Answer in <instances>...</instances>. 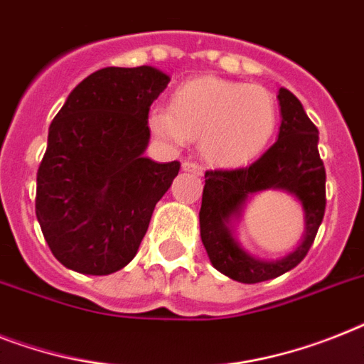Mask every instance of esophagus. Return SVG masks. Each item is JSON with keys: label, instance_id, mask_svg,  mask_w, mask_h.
Returning a JSON list of instances; mask_svg holds the SVG:
<instances>
[{"label": "esophagus", "instance_id": "1", "mask_svg": "<svg viewBox=\"0 0 364 364\" xmlns=\"http://www.w3.org/2000/svg\"><path fill=\"white\" fill-rule=\"evenodd\" d=\"M181 168L185 170V172H192L196 173V176H202L203 173V168L198 164V162H192V161H185L181 164Z\"/></svg>", "mask_w": 364, "mask_h": 364}]
</instances>
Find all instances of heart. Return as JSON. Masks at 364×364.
Returning a JSON list of instances; mask_svg holds the SVG:
<instances>
[{"mask_svg": "<svg viewBox=\"0 0 364 364\" xmlns=\"http://www.w3.org/2000/svg\"><path fill=\"white\" fill-rule=\"evenodd\" d=\"M147 121L168 146L200 140L208 161L235 166L256 159L273 141L279 106L265 87L203 76L179 85L170 108L155 106Z\"/></svg>", "mask_w": 364, "mask_h": 364, "instance_id": "b5f03b06", "label": "heart"}]
</instances>
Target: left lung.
Instances as JSON below:
<instances>
[{
    "mask_svg": "<svg viewBox=\"0 0 364 364\" xmlns=\"http://www.w3.org/2000/svg\"><path fill=\"white\" fill-rule=\"evenodd\" d=\"M279 140L247 168L209 170L200 209V235L213 267L230 279L256 284L299 265L314 243L326 213V168L318 151V129L291 91L280 87ZM279 188L294 193L306 211V235L294 253L280 260H258L232 237L231 220L240 216L252 193Z\"/></svg>",
    "mask_w": 364,
    "mask_h": 364,
    "instance_id": "left-lung-1",
    "label": "left lung"
}]
</instances>
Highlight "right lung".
Wrapping results in <instances>:
<instances>
[{"instance_id": "right-lung-1", "label": "right lung", "mask_w": 364, "mask_h": 364, "mask_svg": "<svg viewBox=\"0 0 364 364\" xmlns=\"http://www.w3.org/2000/svg\"><path fill=\"white\" fill-rule=\"evenodd\" d=\"M170 76L106 67L82 80L52 121L35 213L58 262L110 274L136 256L153 209L181 164L144 156L149 108Z\"/></svg>"}]
</instances>
